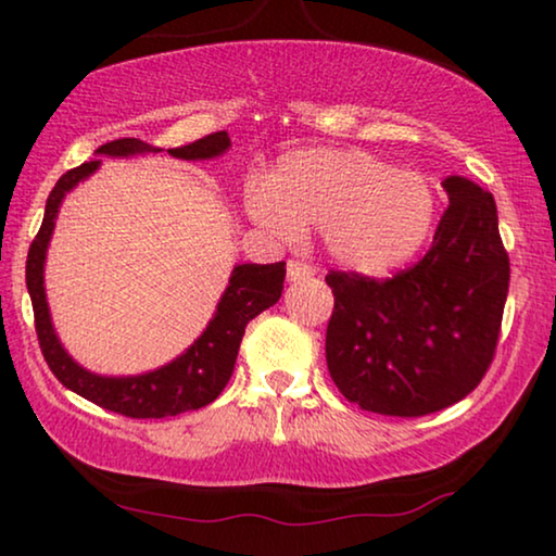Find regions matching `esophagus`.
<instances>
[{
	"instance_id": "34e87169",
	"label": "esophagus",
	"mask_w": 556,
	"mask_h": 556,
	"mask_svg": "<svg viewBox=\"0 0 556 556\" xmlns=\"http://www.w3.org/2000/svg\"><path fill=\"white\" fill-rule=\"evenodd\" d=\"M314 276V268L303 261H288V280L295 283V280H306Z\"/></svg>"
}]
</instances>
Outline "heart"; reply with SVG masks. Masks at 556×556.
<instances>
[{"mask_svg": "<svg viewBox=\"0 0 556 556\" xmlns=\"http://www.w3.org/2000/svg\"><path fill=\"white\" fill-rule=\"evenodd\" d=\"M245 210L286 240L318 227L333 263L375 276L420 250L435 217V192L422 174L390 169L367 151L299 149L278 159L268 181L248 187Z\"/></svg>", "mask_w": 556, "mask_h": 556, "instance_id": "1", "label": "heart"}]
</instances>
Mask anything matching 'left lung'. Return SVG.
I'll return each instance as SVG.
<instances>
[{
  "label": "left lung",
  "instance_id": "8db88e82",
  "mask_svg": "<svg viewBox=\"0 0 556 556\" xmlns=\"http://www.w3.org/2000/svg\"><path fill=\"white\" fill-rule=\"evenodd\" d=\"M445 215L420 263L375 280L331 270L326 364L362 409L420 417L473 392L491 367L508 293L496 202L447 177Z\"/></svg>",
  "mask_w": 556,
  "mask_h": 556
}]
</instances>
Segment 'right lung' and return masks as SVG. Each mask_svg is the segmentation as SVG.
I'll return each mask as SVG.
<instances>
[{"instance_id": "1", "label": "right lung", "mask_w": 556, "mask_h": 556, "mask_svg": "<svg viewBox=\"0 0 556 556\" xmlns=\"http://www.w3.org/2000/svg\"><path fill=\"white\" fill-rule=\"evenodd\" d=\"M227 149H230V136L227 131H217L200 141L187 143V147L169 149V154L174 159H187V162H204V159L223 156ZM156 151L162 149L141 139H116L96 149V156H143L156 154ZM98 166H101V159H93V162L80 164L78 169L65 172L58 179L48 197V204H45L40 232H37L27 253L25 278L45 362L67 390L90 400L98 407L111 409V413L126 417H174L189 413V409H200L215 402L225 384L230 382L245 326L265 308H270L273 303H278L280 293H283L286 263L235 265L207 329L194 339L192 346H187L177 359L166 362L164 367L128 377L96 375V371L80 367L60 344L55 326H52L48 293H45V257H48V245L65 194L98 172Z\"/></svg>"}]
</instances>
